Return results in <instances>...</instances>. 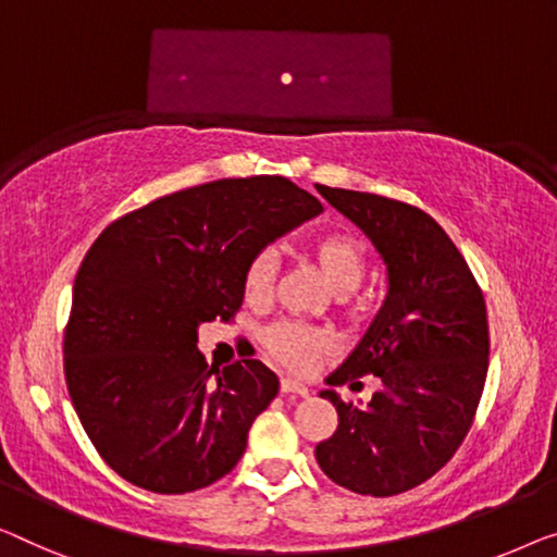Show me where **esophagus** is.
Here are the masks:
<instances>
[{
  "mask_svg": "<svg viewBox=\"0 0 557 557\" xmlns=\"http://www.w3.org/2000/svg\"><path fill=\"white\" fill-rule=\"evenodd\" d=\"M280 389L285 395H300V397L310 395V389H307V385H302L300 380H293V377H282L280 380Z\"/></svg>",
  "mask_w": 557,
  "mask_h": 557,
  "instance_id": "esophagus-1",
  "label": "esophagus"
}]
</instances>
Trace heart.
I'll use <instances>...</instances> for the list:
<instances>
[{
    "mask_svg": "<svg viewBox=\"0 0 557 557\" xmlns=\"http://www.w3.org/2000/svg\"><path fill=\"white\" fill-rule=\"evenodd\" d=\"M307 252H310L314 268L320 270L322 280L337 295H350L352 289H358L368 272L364 247L350 232H322L310 239ZM272 282H275V257L268 250L255 252L243 272L245 302L262 307L272 295ZM260 343L272 360L289 370H307L335 347V339L327 330L295 320L272 322L270 327H264Z\"/></svg>",
    "mask_w": 557,
    "mask_h": 557,
    "instance_id": "1",
    "label": "heart"
}]
</instances>
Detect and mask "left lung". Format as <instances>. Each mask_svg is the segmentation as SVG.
I'll return each mask as SVG.
<instances>
[{
	"label": "left lung",
	"instance_id": "left-lung-1",
	"mask_svg": "<svg viewBox=\"0 0 557 557\" xmlns=\"http://www.w3.org/2000/svg\"><path fill=\"white\" fill-rule=\"evenodd\" d=\"M318 193L372 239L389 289L377 318L327 385L383 387L368 408L322 389L337 430L314 447L332 483L389 497L433 478L462 445L487 377L485 297L445 230L400 199L318 185Z\"/></svg>",
	"mask_w": 557,
	"mask_h": 557
}]
</instances>
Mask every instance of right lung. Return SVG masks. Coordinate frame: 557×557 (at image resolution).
I'll use <instances>...</instances> for the list:
<instances>
[{
	"label": "right lung",
	"mask_w": 557,
	"mask_h": 557,
	"mask_svg": "<svg viewBox=\"0 0 557 557\" xmlns=\"http://www.w3.org/2000/svg\"><path fill=\"white\" fill-rule=\"evenodd\" d=\"M322 212L277 174L218 180L122 214L89 247L64 327L82 428L127 483L193 493L243 458L280 380L260 360L210 368L199 322L235 320L247 260Z\"/></svg>",
	"instance_id": "add662e5"
}]
</instances>
